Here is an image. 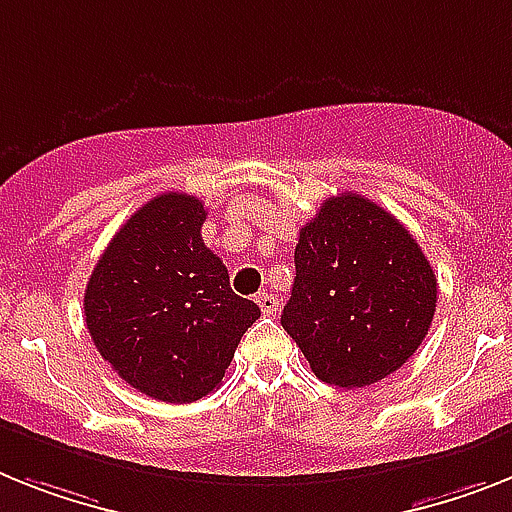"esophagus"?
Segmentation results:
<instances>
[{
	"mask_svg": "<svg viewBox=\"0 0 512 512\" xmlns=\"http://www.w3.org/2000/svg\"><path fill=\"white\" fill-rule=\"evenodd\" d=\"M255 302L260 304V309H263L265 315H273V312L278 309V299L270 294V291H260V294L255 296Z\"/></svg>",
	"mask_w": 512,
	"mask_h": 512,
	"instance_id": "obj_1",
	"label": "esophagus"
}]
</instances>
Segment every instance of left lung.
<instances>
[{
    "mask_svg": "<svg viewBox=\"0 0 512 512\" xmlns=\"http://www.w3.org/2000/svg\"><path fill=\"white\" fill-rule=\"evenodd\" d=\"M294 265L281 325L322 382H380L427 336L435 270L406 226L367 197H328L299 231Z\"/></svg>",
    "mask_w": 512,
    "mask_h": 512,
    "instance_id": "left-lung-1",
    "label": "left lung"
}]
</instances>
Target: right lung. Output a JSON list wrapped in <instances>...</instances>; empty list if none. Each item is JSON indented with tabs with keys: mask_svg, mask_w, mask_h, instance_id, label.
Wrapping results in <instances>:
<instances>
[{
	"mask_svg": "<svg viewBox=\"0 0 512 512\" xmlns=\"http://www.w3.org/2000/svg\"><path fill=\"white\" fill-rule=\"evenodd\" d=\"M205 216L203 200L184 192L153 197L114 234L85 286V325L98 354L156 401L213 393L260 317L205 247Z\"/></svg>",
	"mask_w": 512,
	"mask_h": 512,
	"instance_id": "obj_1",
	"label": "right lung"
}]
</instances>
